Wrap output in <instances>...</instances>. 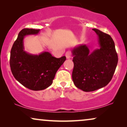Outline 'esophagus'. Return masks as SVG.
I'll return each instance as SVG.
<instances>
[{
  "label": "esophagus",
  "instance_id": "esophagus-1",
  "mask_svg": "<svg viewBox=\"0 0 127 127\" xmlns=\"http://www.w3.org/2000/svg\"><path fill=\"white\" fill-rule=\"evenodd\" d=\"M65 55H66V57L67 59H70L72 58V53H71L70 51H67L66 53L65 54Z\"/></svg>",
  "mask_w": 127,
  "mask_h": 127
}]
</instances>
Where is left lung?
Wrapping results in <instances>:
<instances>
[{
    "mask_svg": "<svg viewBox=\"0 0 127 127\" xmlns=\"http://www.w3.org/2000/svg\"><path fill=\"white\" fill-rule=\"evenodd\" d=\"M98 36L100 48L92 53L86 44L72 50V79L76 87L86 92L105 87L112 80L118 63L113 40L108 34L93 29Z\"/></svg>",
    "mask_w": 127,
    "mask_h": 127,
    "instance_id": "8db88e82",
    "label": "left lung"
}]
</instances>
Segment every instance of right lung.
Returning a JSON list of instances; mask_svg holds the SVG:
<instances>
[{
    "label": "right lung",
    "instance_id": "add662e5",
    "mask_svg": "<svg viewBox=\"0 0 127 127\" xmlns=\"http://www.w3.org/2000/svg\"><path fill=\"white\" fill-rule=\"evenodd\" d=\"M39 32L40 29H22L10 52V65L14 77L22 86L33 91L44 90L51 86L57 70L66 60L65 56L57 58L48 52L33 55L24 51V37Z\"/></svg>",
    "mask_w": 127,
    "mask_h": 127
}]
</instances>
